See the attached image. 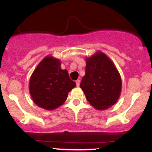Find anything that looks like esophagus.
Returning a JSON list of instances; mask_svg holds the SVG:
<instances>
[{
  "mask_svg": "<svg viewBox=\"0 0 152 152\" xmlns=\"http://www.w3.org/2000/svg\"><path fill=\"white\" fill-rule=\"evenodd\" d=\"M75 83H76V85H77V87H79L80 83V80H77Z\"/></svg>",
  "mask_w": 152,
  "mask_h": 152,
  "instance_id": "1",
  "label": "esophagus"
}]
</instances>
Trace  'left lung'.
Segmentation results:
<instances>
[{"label":"left lung","instance_id":"1","mask_svg":"<svg viewBox=\"0 0 152 152\" xmlns=\"http://www.w3.org/2000/svg\"><path fill=\"white\" fill-rule=\"evenodd\" d=\"M86 75L80 86L94 108L109 109L117 102L121 94L120 73L112 60L102 51L86 58Z\"/></svg>","mask_w":152,"mask_h":152}]
</instances>
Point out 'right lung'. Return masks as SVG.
<instances>
[{
  "mask_svg": "<svg viewBox=\"0 0 152 152\" xmlns=\"http://www.w3.org/2000/svg\"><path fill=\"white\" fill-rule=\"evenodd\" d=\"M76 86L61 61L47 56L38 64L30 77L29 90L32 101L39 107L53 110L66 100L68 94Z\"/></svg>",
  "mask_w": 152,
  "mask_h": 152,
  "instance_id": "1",
  "label": "right lung"
}]
</instances>
